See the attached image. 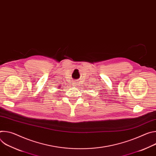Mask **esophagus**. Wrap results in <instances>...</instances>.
<instances>
[{"label": "esophagus", "instance_id": "esophagus-1", "mask_svg": "<svg viewBox=\"0 0 156 156\" xmlns=\"http://www.w3.org/2000/svg\"><path fill=\"white\" fill-rule=\"evenodd\" d=\"M77 84H78V82H77V81H76V82H75V85H76Z\"/></svg>", "mask_w": 156, "mask_h": 156}]
</instances>
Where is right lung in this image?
<instances>
[{
    "instance_id": "1",
    "label": "right lung",
    "mask_w": 156,
    "mask_h": 156,
    "mask_svg": "<svg viewBox=\"0 0 156 156\" xmlns=\"http://www.w3.org/2000/svg\"><path fill=\"white\" fill-rule=\"evenodd\" d=\"M58 88H61V87H60V86H58Z\"/></svg>"
}]
</instances>
